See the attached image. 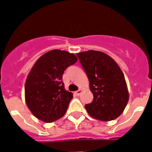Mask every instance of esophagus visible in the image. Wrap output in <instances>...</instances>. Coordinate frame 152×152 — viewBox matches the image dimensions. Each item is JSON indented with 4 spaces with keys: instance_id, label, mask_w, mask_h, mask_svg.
Masks as SVG:
<instances>
[{
    "instance_id": "34e87169",
    "label": "esophagus",
    "mask_w": 152,
    "mask_h": 152,
    "mask_svg": "<svg viewBox=\"0 0 152 152\" xmlns=\"http://www.w3.org/2000/svg\"><path fill=\"white\" fill-rule=\"evenodd\" d=\"M81 92H82V91H81V90H78V91H75V94L76 95H77V96H79V95H80V94H81Z\"/></svg>"
}]
</instances>
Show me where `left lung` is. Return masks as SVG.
<instances>
[{
    "instance_id": "1",
    "label": "left lung",
    "mask_w": 152,
    "mask_h": 152,
    "mask_svg": "<svg viewBox=\"0 0 152 152\" xmlns=\"http://www.w3.org/2000/svg\"><path fill=\"white\" fill-rule=\"evenodd\" d=\"M89 80L94 100L86 104L89 115L101 121H110L123 113L129 101L124 75L116 62L100 51L77 53Z\"/></svg>"
}]
</instances>
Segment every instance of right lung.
I'll use <instances>...</instances> for the list:
<instances>
[{"mask_svg": "<svg viewBox=\"0 0 152 152\" xmlns=\"http://www.w3.org/2000/svg\"><path fill=\"white\" fill-rule=\"evenodd\" d=\"M77 61L72 53L54 49L35 63L25 84V100L37 119L52 123L64 116L73 94L64 89L62 75Z\"/></svg>", "mask_w": 152, "mask_h": 152, "instance_id": "add662e5", "label": "right lung"}]
</instances>
